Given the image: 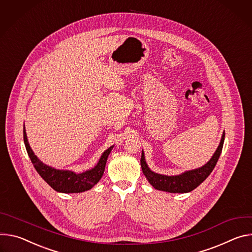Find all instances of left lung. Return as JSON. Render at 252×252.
<instances>
[{
    "label": "left lung",
    "mask_w": 252,
    "mask_h": 252,
    "mask_svg": "<svg viewBox=\"0 0 252 252\" xmlns=\"http://www.w3.org/2000/svg\"><path fill=\"white\" fill-rule=\"evenodd\" d=\"M225 133L222 134L221 140L219 146L217 147L216 151L214 152L211 159L202 167H199L197 169H193L189 171H185L179 175L168 176V175H162L153 172L146 163L144 152L142 151L141 155V168L143 174L149 181V183L157 190L166 191L170 193H187L192 191L193 189L199 186L212 172L214 167L219 159V156L222 151L223 142H224Z\"/></svg>",
    "instance_id": "obj_1"
}]
</instances>
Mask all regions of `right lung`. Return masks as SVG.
<instances>
[{"label": "right lung", "mask_w": 252, "mask_h": 252, "mask_svg": "<svg viewBox=\"0 0 252 252\" xmlns=\"http://www.w3.org/2000/svg\"><path fill=\"white\" fill-rule=\"evenodd\" d=\"M24 143L35 169L40 174V176L57 192L62 193H80L91 189L95 184L99 182L103 176L107 158L113 149L114 146L109 147L105 150L99 159L97 165L94 168L87 170L82 173H75L70 170H59L55 169L51 166L44 164L33 152L32 148L28 142V138L24 125Z\"/></svg>", "instance_id": "1"}]
</instances>
